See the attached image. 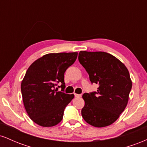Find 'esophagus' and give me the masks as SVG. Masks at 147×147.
Here are the masks:
<instances>
[{"label":"esophagus","instance_id":"esophagus-1","mask_svg":"<svg viewBox=\"0 0 147 147\" xmlns=\"http://www.w3.org/2000/svg\"><path fill=\"white\" fill-rule=\"evenodd\" d=\"M75 97H82V95H79V94H75Z\"/></svg>","mask_w":147,"mask_h":147}]
</instances>
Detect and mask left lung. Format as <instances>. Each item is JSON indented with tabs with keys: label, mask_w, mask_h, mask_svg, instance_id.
<instances>
[{
	"label": "left lung",
	"mask_w": 147,
	"mask_h": 147,
	"mask_svg": "<svg viewBox=\"0 0 147 147\" xmlns=\"http://www.w3.org/2000/svg\"><path fill=\"white\" fill-rule=\"evenodd\" d=\"M78 59L88 73L92 84L99 85L97 91L82 96L85 101L82 117L95 127L111 125L127 105L132 88L129 70L107 52L80 51Z\"/></svg>",
	"instance_id": "obj_1"
}]
</instances>
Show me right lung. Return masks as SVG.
<instances>
[{
  "label": "right lung",
  "mask_w": 147,
  "mask_h": 147,
  "mask_svg": "<svg viewBox=\"0 0 147 147\" xmlns=\"http://www.w3.org/2000/svg\"><path fill=\"white\" fill-rule=\"evenodd\" d=\"M77 52L45 55L27 70L21 83L25 109L38 125L50 127L63 119L64 110L74 95L64 92V73L77 59ZM60 85V86H59ZM61 87L62 90L58 91Z\"/></svg>",
  "instance_id": "1"
}]
</instances>
